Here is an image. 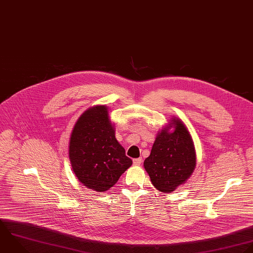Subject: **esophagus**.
<instances>
[{
  "mask_svg": "<svg viewBox=\"0 0 253 253\" xmlns=\"http://www.w3.org/2000/svg\"><path fill=\"white\" fill-rule=\"evenodd\" d=\"M141 163H142V158H138V159H134L133 160V164L135 166H140Z\"/></svg>",
  "mask_w": 253,
  "mask_h": 253,
  "instance_id": "1",
  "label": "esophagus"
}]
</instances>
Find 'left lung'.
I'll use <instances>...</instances> for the list:
<instances>
[{"instance_id":"1","label":"left lung","mask_w":253,"mask_h":253,"mask_svg":"<svg viewBox=\"0 0 253 253\" xmlns=\"http://www.w3.org/2000/svg\"><path fill=\"white\" fill-rule=\"evenodd\" d=\"M195 167L196 153L192 137L185 124L173 117L158 133L144 168L158 190L170 193L185 183Z\"/></svg>"}]
</instances>
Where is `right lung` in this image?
<instances>
[{
  "label": "right lung",
  "mask_w": 253,
  "mask_h": 253,
  "mask_svg": "<svg viewBox=\"0 0 253 253\" xmlns=\"http://www.w3.org/2000/svg\"><path fill=\"white\" fill-rule=\"evenodd\" d=\"M69 158L80 182L97 192L107 191L131 167L105 105L90 107L80 116L71 134Z\"/></svg>",
  "instance_id": "right-lung-1"
}]
</instances>
